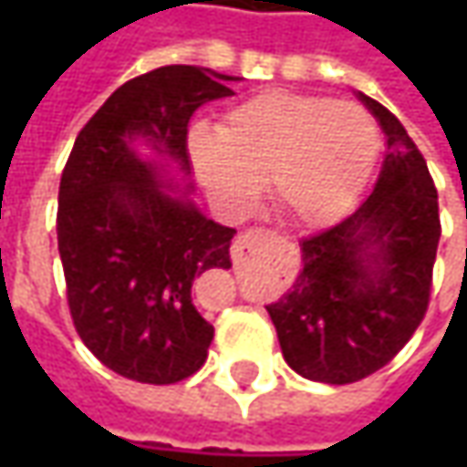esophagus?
Listing matches in <instances>:
<instances>
[{
  "mask_svg": "<svg viewBox=\"0 0 467 467\" xmlns=\"http://www.w3.org/2000/svg\"><path fill=\"white\" fill-rule=\"evenodd\" d=\"M262 239H273V234H270V231H262V228H249V231H244L242 236L236 239V244L231 246V257H234V262H236V265L244 262L249 244L262 242Z\"/></svg>",
  "mask_w": 467,
  "mask_h": 467,
  "instance_id": "34e87169",
  "label": "esophagus"
}]
</instances>
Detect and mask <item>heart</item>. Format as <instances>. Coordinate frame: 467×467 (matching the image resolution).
Masks as SVG:
<instances>
[{
	"label": "heart",
	"mask_w": 467,
	"mask_h": 467,
	"mask_svg": "<svg viewBox=\"0 0 467 467\" xmlns=\"http://www.w3.org/2000/svg\"><path fill=\"white\" fill-rule=\"evenodd\" d=\"M379 137L350 100L267 90L231 109L218 132L194 127L189 155L207 194L231 213L249 210L260 182L275 215L322 228L356 207L377 163Z\"/></svg>",
	"instance_id": "b5f03b06"
}]
</instances>
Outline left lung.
I'll list each match as a JSON object with an SVG mask.
<instances>
[{
  "label": "left lung",
  "mask_w": 467,
  "mask_h": 467,
  "mask_svg": "<svg viewBox=\"0 0 467 467\" xmlns=\"http://www.w3.org/2000/svg\"><path fill=\"white\" fill-rule=\"evenodd\" d=\"M385 132L374 192L343 223L301 242L294 285L265 309L285 364L327 382H358L421 325L440 244V205L426 161L379 100L356 93Z\"/></svg>",
  "instance_id": "obj_1"
}]
</instances>
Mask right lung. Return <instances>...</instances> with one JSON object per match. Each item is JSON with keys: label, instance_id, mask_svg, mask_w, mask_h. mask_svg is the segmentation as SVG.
<instances>
[{"label": "right lung", "instance_id": "add662e5", "mask_svg": "<svg viewBox=\"0 0 467 467\" xmlns=\"http://www.w3.org/2000/svg\"><path fill=\"white\" fill-rule=\"evenodd\" d=\"M239 80L171 64L124 82L64 166L57 236L69 312L82 343L127 379L173 385L205 364L213 325L192 285L210 267H231L236 231L192 200L187 127Z\"/></svg>", "mask_w": 467, "mask_h": 467}]
</instances>
